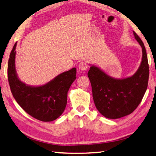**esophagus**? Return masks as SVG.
Here are the masks:
<instances>
[{"label": "esophagus", "instance_id": "obj_1", "mask_svg": "<svg viewBox=\"0 0 156 156\" xmlns=\"http://www.w3.org/2000/svg\"><path fill=\"white\" fill-rule=\"evenodd\" d=\"M78 69L81 71H86L88 69L87 64L85 62H81L78 65Z\"/></svg>", "mask_w": 156, "mask_h": 156}]
</instances>
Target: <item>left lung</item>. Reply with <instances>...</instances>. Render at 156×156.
I'll list each match as a JSON object with an SVG mask.
<instances>
[{"mask_svg":"<svg viewBox=\"0 0 156 156\" xmlns=\"http://www.w3.org/2000/svg\"><path fill=\"white\" fill-rule=\"evenodd\" d=\"M133 33L143 52L142 61L134 75L115 78L94 65H90L88 72L95 107L108 119H116L131 114L139 105L147 89L149 69L145 47L137 34L134 31Z\"/></svg>","mask_w":156,"mask_h":156,"instance_id":"8db88e82","label":"left lung"}]
</instances>
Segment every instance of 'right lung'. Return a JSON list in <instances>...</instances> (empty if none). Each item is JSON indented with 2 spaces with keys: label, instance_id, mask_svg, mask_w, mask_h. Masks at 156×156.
Returning <instances> with one entry per match:
<instances>
[{
  "label": "right lung",
  "instance_id": "right-lung-1",
  "mask_svg": "<svg viewBox=\"0 0 156 156\" xmlns=\"http://www.w3.org/2000/svg\"><path fill=\"white\" fill-rule=\"evenodd\" d=\"M17 42L8 61L7 76L13 98L25 112L39 121H52L63 114L67 105V93L76 78V67L56 76L41 86H30L20 80L15 60Z\"/></svg>",
  "mask_w": 156,
  "mask_h": 156
}]
</instances>
